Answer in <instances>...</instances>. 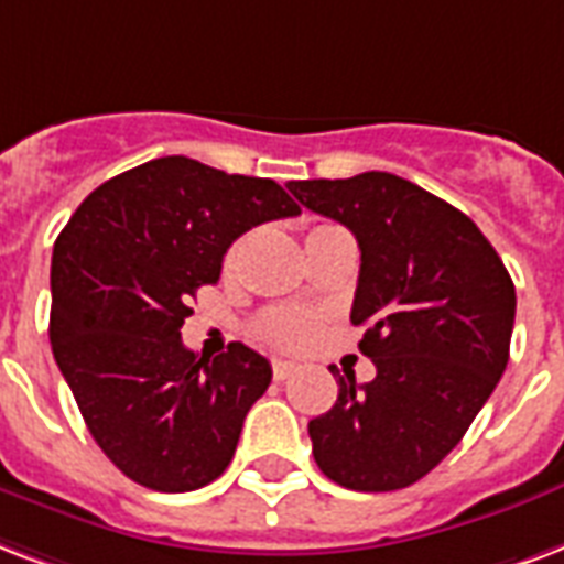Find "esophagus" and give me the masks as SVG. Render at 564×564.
Returning a JSON list of instances; mask_svg holds the SVG:
<instances>
[{
  "label": "esophagus",
  "mask_w": 564,
  "mask_h": 564,
  "mask_svg": "<svg viewBox=\"0 0 564 564\" xmlns=\"http://www.w3.org/2000/svg\"><path fill=\"white\" fill-rule=\"evenodd\" d=\"M296 373V365L294 361H282V359H273V379H288V377H294Z\"/></svg>",
  "instance_id": "obj_1"
}]
</instances>
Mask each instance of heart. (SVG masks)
Here are the masks:
<instances>
[{
	"label": "heart",
	"instance_id": "b5f03b06",
	"mask_svg": "<svg viewBox=\"0 0 564 564\" xmlns=\"http://www.w3.org/2000/svg\"><path fill=\"white\" fill-rule=\"evenodd\" d=\"M235 259H238V247L229 252L226 268H232ZM314 329H317V317L312 312H305V308H270L256 323V335L261 341L282 347V350L305 347L314 338Z\"/></svg>",
	"mask_w": 564,
	"mask_h": 564
}]
</instances>
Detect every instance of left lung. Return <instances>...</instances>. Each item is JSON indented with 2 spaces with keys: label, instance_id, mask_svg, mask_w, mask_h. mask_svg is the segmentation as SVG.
<instances>
[{
  "label": "left lung",
  "instance_id": "1",
  "mask_svg": "<svg viewBox=\"0 0 564 564\" xmlns=\"http://www.w3.org/2000/svg\"><path fill=\"white\" fill-rule=\"evenodd\" d=\"M300 205L344 223L361 250L352 326L377 377L338 379L308 421L317 468L352 491L426 477L503 377L514 326L509 270L468 214L394 173L288 182Z\"/></svg>",
  "mask_w": 564,
  "mask_h": 564
}]
</instances>
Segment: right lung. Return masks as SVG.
I'll return each instance as SVG.
<instances>
[{"label": "right lung", "instance_id": "add662e5", "mask_svg": "<svg viewBox=\"0 0 564 564\" xmlns=\"http://www.w3.org/2000/svg\"><path fill=\"white\" fill-rule=\"evenodd\" d=\"M294 214L273 178L167 155L108 178L58 235L52 352L94 441L138 486L178 495L229 468L273 370L243 344L196 356L182 323L235 238Z\"/></svg>", "mask_w": 564, "mask_h": 564}]
</instances>
